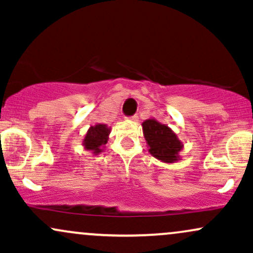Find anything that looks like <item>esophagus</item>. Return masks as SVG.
<instances>
[{"mask_svg": "<svg viewBox=\"0 0 253 253\" xmlns=\"http://www.w3.org/2000/svg\"><path fill=\"white\" fill-rule=\"evenodd\" d=\"M130 121H133V123H136L138 121V115H133V117L129 118Z\"/></svg>", "mask_w": 253, "mask_h": 253, "instance_id": "1", "label": "esophagus"}]
</instances>
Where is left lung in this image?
I'll use <instances>...</instances> for the list:
<instances>
[{
	"label": "left lung",
	"mask_w": 253,
	"mask_h": 253,
	"mask_svg": "<svg viewBox=\"0 0 253 253\" xmlns=\"http://www.w3.org/2000/svg\"><path fill=\"white\" fill-rule=\"evenodd\" d=\"M141 126L151 155L168 164L181 161L179 152L183 150V143L169 126L153 118L145 120Z\"/></svg>",
	"instance_id": "1"
}]
</instances>
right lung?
Here are the masks:
<instances>
[{
	"label": "right lung",
	"instance_id": "add662e5",
	"mask_svg": "<svg viewBox=\"0 0 253 253\" xmlns=\"http://www.w3.org/2000/svg\"><path fill=\"white\" fill-rule=\"evenodd\" d=\"M110 127L107 125L96 124L95 126H90L82 141L84 150L90 151L94 156L100 155L108 141Z\"/></svg>",
	"mask_w": 253,
	"mask_h": 253
}]
</instances>
